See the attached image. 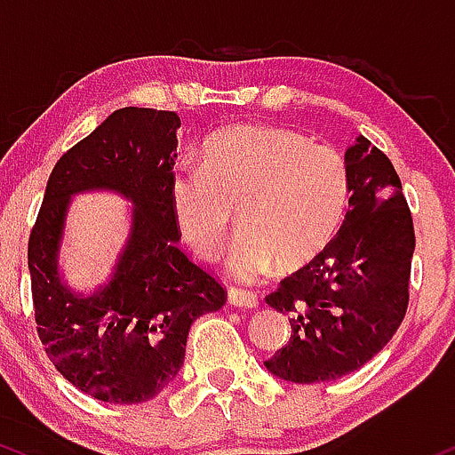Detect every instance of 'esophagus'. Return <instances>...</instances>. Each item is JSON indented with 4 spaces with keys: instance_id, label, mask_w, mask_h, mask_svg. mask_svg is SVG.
I'll use <instances>...</instances> for the list:
<instances>
[{
    "instance_id": "esophagus-1",
    "label": "esophagus",
    "mask_w": 455,
    "mask_h": 455,
    "mask_svg": "<svg viewBox=\"0 0 455 455\" xmlns=\"http://www.w3.org/2000/svg\"><path fill=\"white\" fill-rule=\"evenodd\" d=\"M228 300L229 305H234V307H244V309H253L255 305H258V296L253 292H247V290H228Z\"/></svg>"
}]
</instances>
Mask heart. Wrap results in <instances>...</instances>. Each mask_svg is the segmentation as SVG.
Segmentation results:
<instances>
[{
  "mask_svg": "<svg viewBox=\"0 0 455 455\" xmlns=\"http://www.w3.org/2000/svg\"><path fill=\"white\" fill-rule=\"evenodd\" d=\"M348 197V163L335 148L262 124L214 132L202 167L182 163L170 180L173 223L197 258H217L236 208L241 232L226 268L243 283L267 277L277 262L294 268L323 253Z\"/></svg>",
  "mask_w": 455,
  "mask_h": 455,
  "instance_id": "obj_1",
  "label": "heart"
}]
</instances>
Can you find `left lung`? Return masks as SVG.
<instances>
[{"label":"left lung","instance_id":"left-lung-1","mask_svg":"<svg viewBox=\"0 0 455 455\" xmlns=\"http://www.w3.org/2000/svg\"><path fill=\"white\" fill-rule=\"evenodd\" d=\"M350 200L323 253L285 277L267 303L292 335L267 370L282 380H338L389 344L408 307L415 229L391 161L363 135L346 150Z\"/></svg>","mask_w":455,"mask_h":455}]
</instances>
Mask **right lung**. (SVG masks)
<instances>
[{"mask_svg": "<svg viewBox=\"0 0 455 455\" xmlns=\"http://www.w3.org/2000/svg\"><path fill=\"white\" fill-rule=\"evenodd\" d=\"M178 129L173 111H114L55 163L29 236L38 338L70 385L109 404L159 395L185 363L191 324L226 303L217 279L178 249L170 206ZM92 190L116 192L133 208L110 277L79 293L65 282L59 251L69 202Z\"/></svg>", "mask_w": 455, "mask_h": 455, "instance_id": "obj_1", "label": "right lung"}]
</instances>
